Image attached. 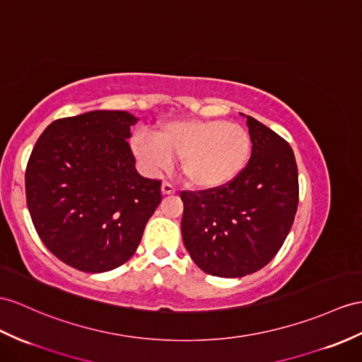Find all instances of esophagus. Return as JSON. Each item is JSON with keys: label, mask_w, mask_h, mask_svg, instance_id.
<instances>
[{"label": "esophagus", "mask_w": 362, "mask_h": 362, "mask_svg": "<svg viewBox=\"0 0 362 362\" xmlns=\"http://www.w3.org/2000/svg\"><path fill=\"white\" fill-rule=\"evenodd\" d=\"M176 192V189L172 186L170 182H163V186H161V193L163 195H173V193Z\"/></svg>", "instance_id": "esophagus-1"}]
</instances>
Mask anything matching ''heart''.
Here are the masks:
<instances>
[{"mask_svg":"<svg viewBox=\"0 0 362 362\" xmlns=\"http://www.w3.org/2000/svg\"><path fill=\"white\" fill-rule=\"evenodd\" d=\"M155 136L134 138L135 156L148 172L165 170L180 160L190 187L216 190L243 172L250 156L247 130L223 119H173L158 126Z\"/></svg>","mask_w":362,"mask_h":362,"instance_id":"1","label":"heart"}]
</instances>
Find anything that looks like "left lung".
<instances>
[{"mask_svg":"<svg viewBox=\"0 0 362 362\" xmlns=\"http://www.w3.org/2000/svg\"><path fill=\"white\" fill-rule=\"evenodd\" d=\"M252 156L243 172L216 190L181 192L182 241L197 266L214 276L241 278L278 253L298 209L292 147L247 117Z\"/></svg>","mask_w":362,"mask_h":362,"instance_id":"1","label":"left lung"}]
</instances>
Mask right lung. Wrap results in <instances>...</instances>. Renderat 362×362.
Instances as JSON below:
<instances>
[{
    "instance_id": "add662e5",
    "label": "right lung",
    "mask_w": 362,
    "mask_h": 362,
    "mask_svg": "<svg viewBox=\"0 0 362 362\" xmlns=\"http://www.w3.org/2000/svg\"><path fill=\"white\" fill-rule=\"evenodd\" d=\"M139 118L93 110L42 132L25 169V199L44 245L67 266L101 273L138 249L161 202V181L141 176L127 139Z\"/></svg>"
}]
</instances>
